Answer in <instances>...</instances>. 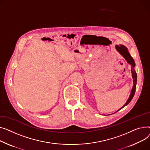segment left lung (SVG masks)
Instances as JSON below:
<instances>
[{
	"mask_svg": "<svg viewBox=\"0 0 150 150\" xmlns=\"http://www.w3.org/2000/svg\"><path fill=\"white\" fill-rule=\"evenodd\" d=\"M116 50L119 52V53L121 55L124 56V57L127 60V61L128 62V63L129 64L131 65V73H132V76H133V82H134V85L133 86V89H132V90H131V93L129 98L128 99L126 103L120 108V109H122V108H124V107H125L127 105H128L134 97V95L135 91H136V83H137V73H136V72L135 71V70L134 69V67L135 66L134 61L133 57L131 56L130 54L129 53V52L128 51L127 48L125 46L122 45H116ZM120 109H119V110H120Z\"/></svg>",
	"mask_w": 150,
	"mask_h": 150,
	"instance_id": "8db88e82",
	"label": "left lung"
}]
</instances>
